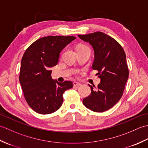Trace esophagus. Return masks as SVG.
I'll return each mask as SVG.
<instances>
[{
  "label": "esophagus",
  "mask_w": 148,
  "mask_h": 148,
  "mask_svg": "<svg viewBox=\"0 0 148 148\" xmlns=\"http://www.w3.org/2000/svg\"><path fill=\"white\" fill-rule=\"evenodd\" d=\"M73 84H74V86H79L81 85V83L76 82V81H74L73 83Z\"/></svg>",
  "instance_id": "obj_1"
}]
</instances>
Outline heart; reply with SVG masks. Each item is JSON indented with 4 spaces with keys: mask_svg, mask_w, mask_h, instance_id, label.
Here are the masks:
<instances>
[{
    "mask_svg": "<svg viewBox=\"0 0 148 148\" xmlns=\"http://www.w3.org/2000/svg\"><path fill=\"white\" fill-rule=\"evenodd\" d=\"M81 46H83V45H79V46H77V47H81Z\"/></svg>",
    "mask_w": 148,
    "mask_h": 148,
    "instance_id": "b5f03b06",
    "label": "heart"
}]
</instances>
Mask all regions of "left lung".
Instances as JSON below:
<instances>
[{"label": "left lung", "mask_w": 148, "mask_h": 148, "mask_svg": "<svg viewBox=\"0 0 148 148\" xmlns=\"http://www.w3.org/2000/svg\"><path fill=\"white\" fill-rule=\"evenodd\" d=\"M78 37L93 47L95 57L92 69L98 71L97 74L100 78L96 91L88 84L92 92L83 100V103L92 111H106L112 108L123 95L129 74L126 55L114 39L103 32Z\"/></svg>", "instance_id": "8db88e82"}]
</instances>
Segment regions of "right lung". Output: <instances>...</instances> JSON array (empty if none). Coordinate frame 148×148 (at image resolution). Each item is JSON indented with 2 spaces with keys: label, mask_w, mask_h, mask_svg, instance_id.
<instances>
[{
  "label": "right lung",
  "mask_w": 148,
  "mask_h": 148,
  "mask_svg": "<svg viewBox=\"0 0 148 148\" xmlns=\"http://www.w3.org/2000/svg\"><path fill=\"white\" fill-rule=\"evenodd\" d=\"M76 38L43 37L33 42L24 53L19 79L27 103L39 114H48L57 111L64 101L65 91L73 87L70 81L59 83L53 79L51 67L58 64L62 50Z\"/></svg>",
  "instance_id": "1"
}]
</instances>
